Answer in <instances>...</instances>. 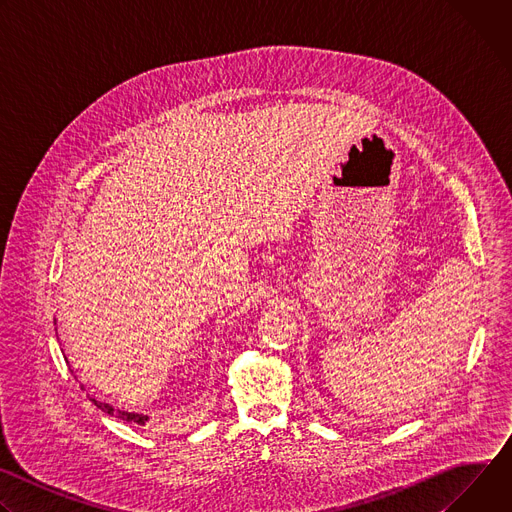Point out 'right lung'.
<instances>
[{"label":"right lung","mask_w":512,"mask_h":512,"mask_svg":"<svg viewBox=\"0 0 512 512\" xmlns=\"http://www.w3.org/2000/svg\"><path fill=\"white\" fill-rule=\"evenodd\" d=\"M91 401L103 411V413H107V415H115V417H119V419H123V421H127V423H137V425H145L150 421V415H143V413H131V411H123V409H117V407H113L111 403H105V401H99V399H95V397H91Z\"/></svg>","instance_id":"obj_1"}]
</instances>
